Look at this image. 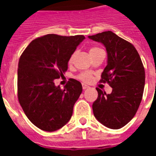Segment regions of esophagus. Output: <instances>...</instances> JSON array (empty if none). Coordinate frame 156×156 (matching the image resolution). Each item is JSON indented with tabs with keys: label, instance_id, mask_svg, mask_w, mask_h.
Returning <instances> with one entry per match:
<instances>
[{
	"label": "esophagus",
	"instance_id": "1",
	"mask_svg": "<svg viewBox=\"0 0 156 156\" xmlns=\"http://www.w3.org/2000/svg\"><path fill=\"white\" fill-rule=\"evenodd\" d=\"M87 88H89V86L85 85V84H83V90H86V89H87Z\"/></svg>",
	"mask_w": 156,
	"mask_h": 156
}]
</instances>
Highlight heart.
Returning <instances> with one entry per match:
<instances>
[{"instance_id":"heart-1","label":"heart","mask_w":156,"mask_h":156,"mask_svg":"<svg viewBox=\"0 0 156 156\" xmlns=\"http://www.w3.org/2000/svg\"><path fill=\"white\" fill-rule=\"evenodd\" d=\"M98 49H100L99 48H90V52H93V51H95V50H98ZM74 56H75V54L73 53L72 56H71L70 59H69V62H72L74 58ZM79 78H80L82 81H84V82H89L90 80V78H91V75H90V73H83L82 74H80L79 76Z\"/></svg>"}]
</instances>
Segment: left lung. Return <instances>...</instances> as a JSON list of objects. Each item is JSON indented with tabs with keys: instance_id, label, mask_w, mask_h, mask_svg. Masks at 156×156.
I'll use <instances>...</instances> for the list:
<instances>
[{
	"instance_id": "left-lung-1",
	"label": "left lung",
	"mask_w": 156,
	"mask_h": 156,
	"mask_svg": "<svg viewBox=\"0 0 156 156\" xmlns=\"http://www.w3.org/2000/svg\"><path fill=\"white\" fill-rule=\"evenodd\" d=\"M88 38L106 48L107 66L100 81L112 88L111 94L96 88L93 113L104 126L118 129L133 119L140 105L145 86L144 67L133 45L115 33L108 30Z\"/></svg>"
}]
</instances>
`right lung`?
<instances>
[{
	"mask_svg": "<svg viewBox=\"0 0 156 156\" xmlns=\"http://www.w3.org/2000/svg\"><path fill=\"white\" fill-rule=\"evenodd\" d=\"M83 35L48 34L32 40L21 55L18 68V101L26 116L48 132L63 127L83 91L80 82L69 79L61 90L54 80L63 75Z\"/></svg>",
	"mask_w": 156,
	"mask_h": 156,
	"instance_id": "add662e5",
	"label": "right lung"
}]
</instances>
